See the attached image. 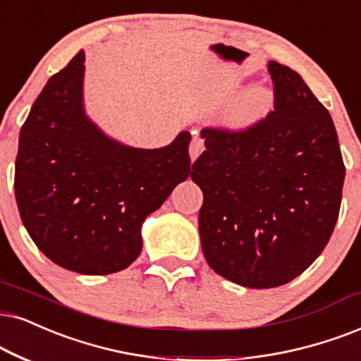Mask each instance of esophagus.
<instances>
[{"instance_id":"obj_1","label":"esophagus","mask_w":361,"mask_h":361,"mask_svg":"<svg viewBox=\"0 0 361 361\" xmlns=\"http://www.w3.org/2000/svg\"><path fill=\"white\" fill-rule=\"evenodd\" d=\"M204 149V145H203V140L200 138V136H193V140H191L190 143V158L191 161H195L196 158L202 154V152Z\"/></svg>"}]
</instances>
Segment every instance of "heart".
<instances>
[{"label": "heart", "mask_w": 361, "mask_h": 361, "mask_svg": "<svg viewBox=\"0 0 361 361\" xmlns=\"http://www.w3.org/2000/svg\"><path fill=\"white\" fill-rule=\"evenodd\" d=\"M273 106L275 93L264 85H252L230 99L223 111V120L231 130H248L270 115Z\"/></svg>", "instance_id": "obj_1"}]
</instances>
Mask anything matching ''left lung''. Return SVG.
<instances>
[{"instance_id": "8db88e82", "label": "left lung", "mask_w": 361, "mask_h": 361, "mask_svg": "<svg viewBox=\"0 0 361 361\" xmlns=\"http://www.w3.org/2000/svg\"><path fill=\"white\" fill-rule=\"evenodd\" d=\"M275 109L243 131L204 128L191 180L203 191L200 238L212 270L246 288H275L320 257L345 180L328 109L291 68L268 61Z\"/></svg>"}]
</instances>
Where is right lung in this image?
Segmentation results:
<instances>
[{"label": "right lung", "mask_w": 361, "mask_h": 361, "mask_svg": "<svg viewBox=\"0 0 361 361\" xmlns=\"http://www.w3.org/2000/svg\"><path fill=\"white\" fill-rule=\"evenodd\" d=\"M85 53L48 80L20 131L15 196L35 245L81 275L125 270L141 226L191 175L190 131L145 149L108 136L86 115Z\"/></svg>", "instance_id": "1"}]
</instances>
